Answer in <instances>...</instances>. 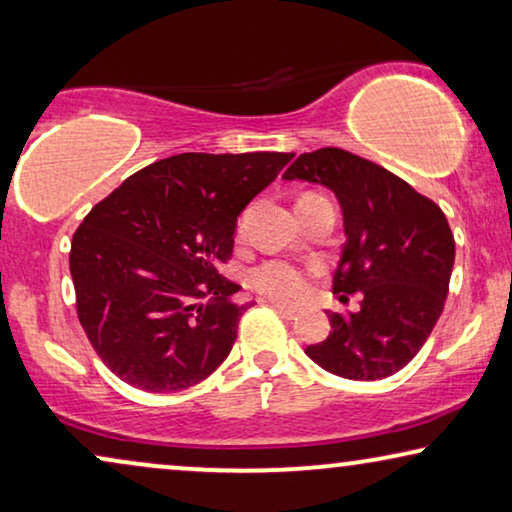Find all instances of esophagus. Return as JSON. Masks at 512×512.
I'll return each instance as SVG.
<instances>
[{
    "label": "esophagus",
    "instance_id": "obj_1",
    "mask_svg": "<svg viewBox=\"0 0 512 512\" xmlns=\"http://www.w3.org/2000/svg\"><path fill=\"white\" fill-rule=\"evenodd\" d=\"M270 305L275 307V310L282 314V317H286V319H293V317H298V310L296 307H289V305H284V303H277V300H270Z\"/></svg>",
    "mask_w": 512,
    "mask_h": 512
}]
</instances>
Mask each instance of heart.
<instances>
[{
  "label": "heart",
  "instance_id": "1",
  "mask_svg": "<svg viewBox=\"0 0 512 512\" xmlns=\"http://www.w3.org/2000/svg\"><path fill=\"white\" fill-rule=\"evenodd\" d=\"M312 270L305 265L270 258L251 270L249 282L263 296L284 300V303H300L310 293Z\"/></svg>",
  "mask_w": 512,
  "mask_h": 512
}]
</instances>
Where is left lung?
I'll return each instance as SVG.
<instances>
[{
  "instance_id": "1",
  "label": "left lung",
  "mask_w": 512,
  "mask_h": 512,
  "mask_svg": "<svg viewBox=\"0 0 512 512\" xmlns=\"http://www.w3.org/2000/svg\"><path fill=\"white\" fill-rule=\"evenodd\" d=\"M286 181L328 188L345 244L333 293H361V310L331 312V333L305 354L328 373L373 382L415 359L450 289L454 237L443 209L384 167L342 149L300 153Z\"/></svg>"
}]
</instances>
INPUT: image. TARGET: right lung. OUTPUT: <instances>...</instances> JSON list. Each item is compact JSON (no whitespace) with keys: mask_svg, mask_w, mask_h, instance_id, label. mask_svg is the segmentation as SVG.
Returning <instances> with one entry per match:
<instances>
[{"mask_svg":"<svg viewBox=\"0 0 512 512\" xmlns=\"http://www.w3.org/2000/svg\"><path fill=\"white\" fill-rule=\"evenodd\" d=\"M293 153H179L123 181L74 233L76 312L97 356L132 387H193L226 361L251 303L219 272L237 216Z\"/></svg>","mask_w":512,"mask_h":512,"instance_id":"right-lung-1","label":"right lung"}]
</instances>
